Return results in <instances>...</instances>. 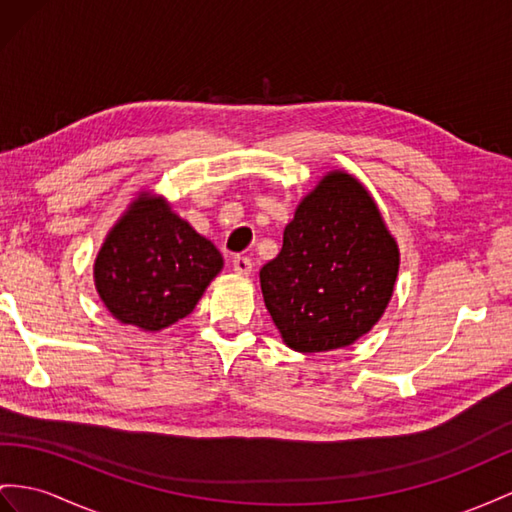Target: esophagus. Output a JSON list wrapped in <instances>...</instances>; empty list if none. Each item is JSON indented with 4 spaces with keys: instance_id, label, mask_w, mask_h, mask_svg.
<instances>
[{
    "instance_id": "obj_1",
    "label": "esophagus",
    "mask_w": 512,
    "mask_h": 512,
    "mask_svg": "<svg viewBox=\"0 0 512 512\" xmlns=\"http://www.w3.org/2000/svg\"><path fill=\"white\" fill-rule=\"evenodd\" d=\"M233 270L238 274H244V277H248V274H251V270H253V261L244 257V255H235L233 257Z\"/></svg>"
}]
</instances>
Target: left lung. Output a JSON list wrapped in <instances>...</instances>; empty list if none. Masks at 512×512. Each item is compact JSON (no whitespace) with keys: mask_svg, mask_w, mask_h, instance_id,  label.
<instances>
[{"mask_svg":"<svg viewBox=\"0 0 512 512\" xmlns=\"http://www.w3.org/2000/svg\"><path fill=\"white\" fill-rule=\"evenodd\" d=\"M398 246L376 203L346 173H329L298 205L281 253L259 270L285 344L298 352L350 346L383 316Z\"/></svg>","mask_w":512,"mask_h":512,"instance_id":"1","label":"left lung"}]
</instances>
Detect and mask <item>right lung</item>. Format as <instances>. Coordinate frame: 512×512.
<instances>
[{
	"mask_svg": "<svg viewBox=\"0 0 512 512\" xmlns=\"http://www.w3.org/2000/svg\"><path fill=\"white\" fill-rule=\"evenodd\" d=\"M222 268L218 248L142 194L103 242L95 285L116 320L162 331L186 318Z\"/></svg>",
	"mask_w": 512,
	"mask_h": 512,
	"instance_id": "add662e5",
	"label": "right lung"
}]
</instances>
